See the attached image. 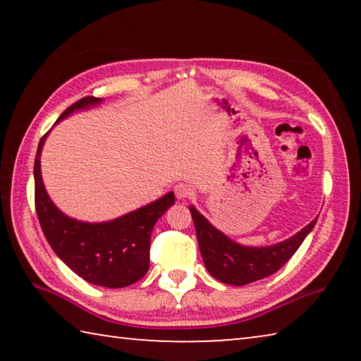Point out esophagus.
<instances>
[{"instance_id":"1","label":"esophagus","mask_w":361,"mask_h":361,"mask_svg":"<svg viewBox=\"0 0 361 361\" xmlns=\"http://www.w3.org/2000/svg\"><path fill=\"white\" fill-rule=\"evenodd\" d=\"M175 195L178 197L180 200H185L188 197H191V195L194 194V189L191 185H188V183H178V185L175 186Z\"/></svg>"}]
</instances>
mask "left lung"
Returning a JSON list of instances; mask_svg holds the SVG:
<instances>
[{
    "label": "left lung",
    "instance_id": "8db88e82",
    "mask_svg": "<svg viewBox=\"0 0 361 361\" xmlns=\"http://www.w3.org/2000/svg\"><path fill=\"white\" fill-rule=\"evenodd\" d=\"M189 212L192 215L195 235L207 271L219 282L235 286L252 283L276 274L301 247L319 218L317 216L314 221L283 242L266 247H248L229 239L204 215H200L195 207H189Z\"/></svg>",
    "mask_w": 361,
    "mask_h": 361
}]
</instances>
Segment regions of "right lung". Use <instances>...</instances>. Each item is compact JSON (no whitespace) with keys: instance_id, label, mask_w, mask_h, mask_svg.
Returning a JSON list of instances; mask_svg holds the SVG:
<instances>
[{"instance_id":"1","label":"right lung","mask_w":361,"mask_h":361,"mask_svg":"<svg viewBox=\"0 0 361 361\" xmlns=\"http://www.w3.org/2000/svg\"><path fill=\"white\" fill-rule=\"evenodd\" d=\"M102 102L103 99L84 97L66 108L57 122ZM46 138L47 133L38 145L33 172L36 213L49 245L85 282L106 288H124L138 282L149 269L152 228L169 207L175 204V194L169 192L111 221H79L57 209L42 183L41 151Z\"/></svg>"}]
</instances>
